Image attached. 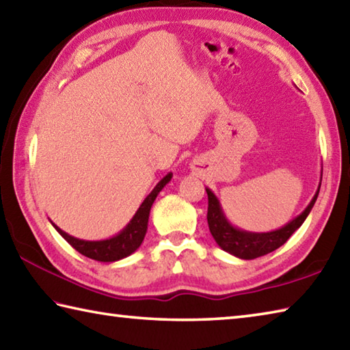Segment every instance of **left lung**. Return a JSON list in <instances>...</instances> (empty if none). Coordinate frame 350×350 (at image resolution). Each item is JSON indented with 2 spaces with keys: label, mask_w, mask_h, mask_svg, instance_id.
<instances>
[{
  "label": "left lung",
  "mask_w": 350,
  "mask_h": 350,
  "mask_svg": "<svg viewBox=\"0 0 350 350\" xmlns=\"http://www.w3.org/2000/svg\"><path fill=\"white\" fill-rule=\"evenodd\" d=\"M321 180L319 184L317 192H315L311 202L308 204V207L303 210V212L294 217L293 221H289L286 226L282 228L273 230V232L267 233H253V232H245V230H241L228 222L222 212V207L217 200L216 195L206 187V192L208 196V210H207V222L210 233H212L215 242L219 245L224 252L233 254L239 259L252 260L256 257L265 256L268 253L274 252L279 247L285 243L295 230L300 228V226L308 217L309 212H311L315 201H317V196L320 192Z\"/></svg>",
  "instance_id": "obj_1"
}]
</instances>
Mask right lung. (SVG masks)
I'll list each match as a JSON object with an SVG mask.
<instances>
[{
	"label": "right lung",
	"instance_id": "add662e5",
	"mask_svg": "<svg viewBox=\"0 0 350 350\" xmlns=\"http://www.w3.org/2000/svg\"><path fill=\"white\" fill-rule=\"evenodd\" d=\"M170 180H172V172H169L166 176H164L163 180L154 187L152 192L144 198L142 206L138 207L135 215L133 216V219L128 222V226L124 227L122 232H118L116 236L108 237V239H102V241L77 239V237L65 233L64 230L55 226L53 222L51 226L57 230V233L61 234L72 248L77 250L81 254L90 257V259L98 260V262H108V263L124 259V257L133 254L135 250L142 245L144 234L148 232L150 207H152L158 193L161 192L163 187L166 186Z\"/></svg>",
	"mask_w": 350,
	"mask_h": 350
}]
</instances>
